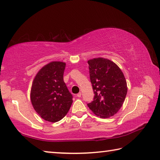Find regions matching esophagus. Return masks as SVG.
<instances>
[{"instance_id": "1", "label": "esophagus", "mask_w": 160, "mask_h": 160, "mask_svg": "<svg viewBox=\"0 0 160 160\" xmlns=\"http://www.w3.org/2000/svg\"><path fill=\"white\" fill-rule=\"evenodd\" d=\"M81 95H82V93H81V92H79V93H78V94H77V97H81Z\"/></svg>"}]
</instances>
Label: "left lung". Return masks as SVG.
I'll list each match as a JSON object with an SVG mask.
<instances>
[{"mask_svg": "<svg viewBox=\"0 0 160 160\" xmlns=\"http://www.w3.org/2000/svg\"><path fill=\"white\" fill-rule=\"evenodd\" d=\"M88 63L94 92V100L88 107L102 118L114 116L122 107L128 91L123 72L107 58H94Z\"/></svg>", "mask_w": 160, "mask_h": 160, "instance_id": "obj_1", "label": "left lung"}]
</instances>
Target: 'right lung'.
Segmentation results:
<instances>
[{
  "label": "right lung",
  "mask_w": 160,
  "mask_h": 160,
  "mask_svg": "<svg viewBox=\"0 0 160 160\" xmlns=\"http://www.w3.org/2000/svg\"><path fill=\"white\" fill-rule=\"evenodd\" d=\"M65 68V62L51 61L38 71L32 82V106L40 117L49 122L61 120L72 103V94L63 81Z\"/></svg>",
  "instance_id": "right-lung-1"
}]
</instances>
